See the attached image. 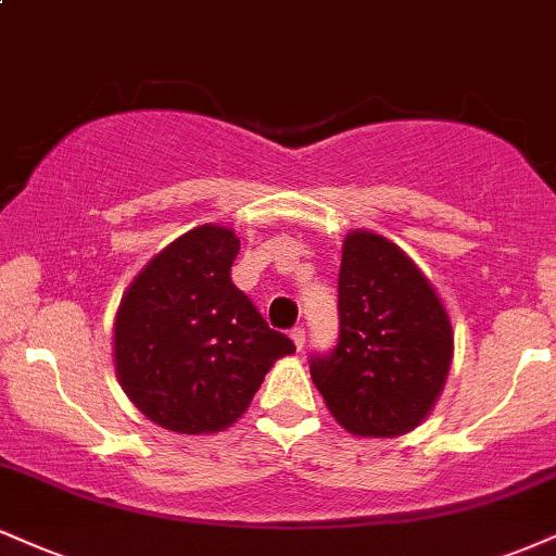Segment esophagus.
I'll use <instances>...</instances> for the list:
<instances>
[{"label": "esophagus", "mask_w": 556, "mask_h": 556, "mask_svg": "<svg viewBox=\"0 0 556 556\" xmlns=\"http://www.w3.org/2000/svg\"><path fill=\"white\" fill-rule=\"evenodd\" d=\"M292 342H295V346H298V352H303V346H305V329L303 326H298V329H292Z\"/></svg>", "instance_id": "1"}]
</instances>
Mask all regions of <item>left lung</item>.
<instances>
[{
	"label": "left lung",
	"instance_id": "obj_1",
	"mask_svg": "<svg viewBox=\"0 0 556 556\" xmlns=\"http://www.w3.org/2000/svg\"><path fill=\"white\" fill-rule=\"evenodd\" d=\"M451 359V318L422 269L378 232H346L339 342L311 359L333 419L359 438L412 432L440 399Z\"/></svg>",
	"mask_w": 556,
	"mask_h": 556
}]
</instances>
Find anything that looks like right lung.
<instances>
[{
	"mask_svg": "<svg viewBox=\"0 0 556 556\" xmlns=\"http://www.w3.org/2000/svg\"><path fill=\"white\" fill-rule=\"evenodd\" d=\"M232 227L199 225L147 261L113 320V365L131 404L180 434L243 417L279 357L295 352L232 285Z\"/></svg>",
	"mask_w": 556,
	"mask_h": 556,
	"instance_id": "obj_1",
	"label": "right lung"
}]
</instances>
